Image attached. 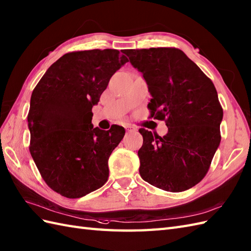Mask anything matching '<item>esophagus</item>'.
Listing matches in <instances>:
<instances>
[{
  "label": "esophagus",
  "instance_id": "obj_1",
  "mask_svg": "<svg viewBox=\"0 0 251 251\" xmlns=\"http://www.w3.org/2000/svg\"><path fill=\"white\" fill-rule=\"evenodd\" d=\"M126 130L127 132H135L136 131V127H134L132 126H126Z\"/></svg>",
  "mask_w": 251,
  "mask_h": 251
}]
</instances>
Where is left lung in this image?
<instances>
[{"label": "left lung", "mask_w": 251, "mask_h": 251, "mask_svg": "<svg viewBox=\"0 0 251 251\" xmlns=\"http://www.w3.org/2000/svg\"><path fill=\"white\" fill-rule=\"evenodd\" d=\"M124 53L148 85L151 117L168 127L164 136L139 129L140 176L164 191H186L203 179L221 144L224 113L215 86L179 49Z\"/></svg>", "instance_id": "8db88e82"}]
</instances>
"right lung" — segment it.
<instances>
[{
    "label": "right lung",
    "instance_id": "obj_1",
    "mask_svg": "<svg viewBox=\"0 0 251 251\" xmlns=\"http://www.w3.org/2000/svg\"><path fill=\"white\" fill-rule=\"evenodd\" d=\"M124 53V51H121ZM129 59L115 49L72 52L52 64L30 97L29 152L42 179L67 198H81L108 178V157L125 127H94L93 106Z\"/></svg>",
    "mask_w": 251,
    "mask_h": 251
}]
</instances>
